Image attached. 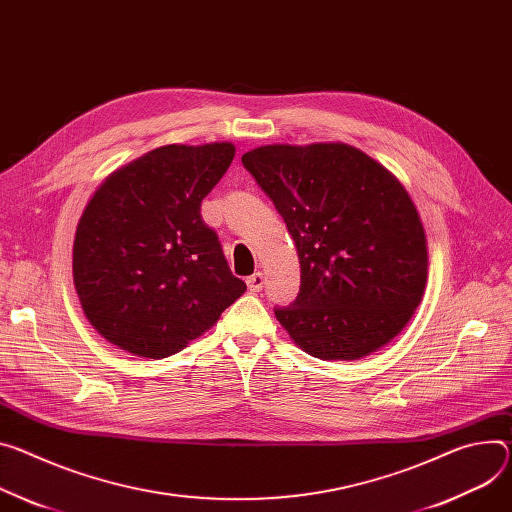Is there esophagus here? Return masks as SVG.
Listing matches in <instances>:
<instances>
[{
    "label": "esophagus",
    "mask_w": 512,
    "mask_h": 512,
    "mask_svg": "<svg viewBox=\"0 0 512 512\" xmlns=\"http://www.w3.org/2000/svg\"><path fill=\"white\" fill-rule=\"evenodd\" d=\"M263 284H265V277L261 271H255L251 277H247V286L251 292H259L263 288Z\"/></svg>",
    "instance_id": "1"
}]
</instances>
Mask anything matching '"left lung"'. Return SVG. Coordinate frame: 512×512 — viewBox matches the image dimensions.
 <instances>
[{"instance_id": "obj_1", "label": "left lung", "mask_w": 512, "mask_h": 512, "mask_svg": "<svg viewBox=\"0 0 512 512\" xmlns=\"http://www.w3.org/2000/svg\"><path fill=\"white\" fill-rule=\"evenodd\" d=\"M286 222L300 294L275 318L322 361H355L410 322L429 277L418 210L376 159L345 143L265 145L241 157Z\"/></svg>"}]
</instances>
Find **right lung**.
<instances>
[{"instance_id": "add662e5", "label": "right lung", "mask_w": 512, "mask_h": 512, "mask_svg": "<svg viewBox=\"0 0 512 512\" xmlns=\"http://www.w3.org/2000/svg\"><path fill=\"white\" fill-rule=\"evenodd\" d=\"M235 153L232 143L165 145L112 171L89 198L73 284L108 343L138 357L173 355L245 294L200 216Z\"/></svg>"}]
</instances>
